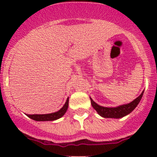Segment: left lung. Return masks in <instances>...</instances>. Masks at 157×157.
Listing matches in <instances>:
<instances>
[{
  "label": "left lung",
  "instance_id": "8db88e82",
  "mask_svg": "<svg viewBox=\"0 0 157 157\" xmlns=\"http://www.w3.org/2000/svg\"><path fill=\"white\" fill-rule=\"evenodd\" d=\"M144 90L138 97L136 98L134 100L131 102L130 103L123 104V105H118L116 107H104L102 105H98L96 102H95L93 99L90 98L91 100L92 106L93 109L97 112L100 116L103 118H121L126 115H129L139 104L140 101L141 100V98L144 95Z\"/></svg>",
  "mask_w": 157,
  "mask_h": 157
}]
</instances>
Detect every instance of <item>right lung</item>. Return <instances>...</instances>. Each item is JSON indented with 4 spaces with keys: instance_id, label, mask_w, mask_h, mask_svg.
<instances>
[{
    "instance_id": "obj_1",
    "label": "right lung",
    "mask_w": 157,
    "mask_h": 157,
    "mask_svg": "<svg viewBox=\"0 0 157 157\" xmlns=\"http://www.w3.org/2000/svg\"><path fill=\"white\" fill-rule=\"evenodd\" d=\"M68 102L69 98L67 97V100H66L65 104L63 105V107L58 112H52V113L49 114H42V115H38V114H33V115H29V114H26L29 118L31 119L35 120L37 121H55V120L58 119V118H61L64 114L67 112V108H68Z\"/></svg>"
}]
</instances>
